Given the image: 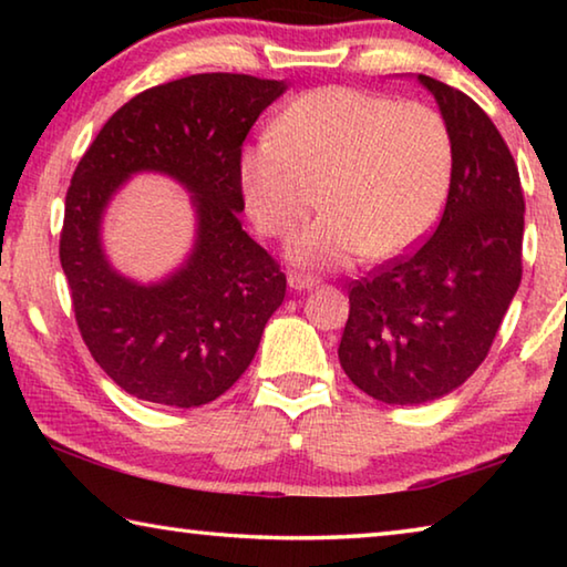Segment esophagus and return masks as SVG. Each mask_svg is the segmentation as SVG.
Segmentation results:
<instances>
[{
	"label": "esophagus",
	"mask_w": 567,
	"mask_h": 567,
	"mask_svg": "<svg viewBox=\"0 0 567 567\" xmlns=\"http://www.w3.org/2000/svg\"><path fill=\"white\" fill-rule=\"evenodd\" d=\"M287 282H290L292 290H310V287L318 285V280H315L312 275L297 272V270H292L290 275H287Z\"/></svg>",
	"instance_id": "esophagus-1"
}]
</instances>
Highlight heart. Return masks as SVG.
Returning <instances> with one entry per match:
<instances>
[{
	"label": "heart",
	"mask_w": 567,
	"mask_h": 567,
	"mask_svg": "<svg viewBox=\"0 0 567 567\" xmlns=\"http://www.w3.org/2000/svg\"><path fill=\"white\" fill-rule=\"evenodd\" d=\"M453 145L440 112L354 87L297 97L272 137L247 147L239 179L249 215L265 235L285 239L320 205L324 213L292 243V257L340 267L360 252L390 260L435 223Z\"/></svg>",
	"instance_id": "1"
}]
</instances>
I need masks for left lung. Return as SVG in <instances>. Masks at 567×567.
Wrapping results in <instances>:
<instances>
[{"label": "left lung", "mask_w": 567, "mask_h": 567, "mask_svg": "<svg viewBox=\"0 0 567 567\" xmlns=\"http://www.w3.org/2000/svg\"><path fill=\"white\" fill-rule=\"evenodd\" d=\"M435 94L453 145L437 229L408 255L350 285L340 364L388 405L453 392L487 358L523 277L525 199L503 134L480 104L417 74Z\"/></svg>", "instance_id": "8db88e82"}]
</instances>
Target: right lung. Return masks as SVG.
Segmentation results:
<instances>
[{
  "label": "right lung",
  "mask_w": 567,
  "mask_h": 567,
  "mask_svg": "<svg viewBox=\"0 0 567 567\" xmlns=\"http://www.w3.org/2000/svg\"><path fill=\"white\" fill-rule=\"evenodd\" d=\"M285 92L277 80L207 72L157 84L104 122L64 199L60 262L76 328L100 368L130 395L199 408L235 385L282 305L280 262L249 237L239 159L257 117ZM155 168L196 195V252L162 286L124 281L103 260L99 219L134 171Z\"/></svg>",
  "instance_id": "1"
}]
</instances>
